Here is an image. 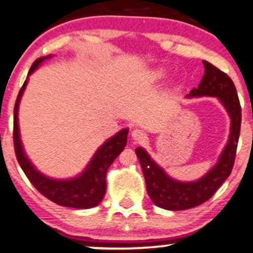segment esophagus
<instances>
[{
	"label": "esophagus",
	"instance_id": "esophagus-1",
	"mask_svg": "<svg viewBox=\"0 0 253 253\" xmlns=\"http://www.w3.org/2000/svg\"><path fill=\"white\" fill-rule=\"evenodd\" d=\"M131 135H132V138L135 141H143V140H145V138H146L145 133H144L139 128H134V129H133L132 133H131Z\"/></svg>",
	"mask_w": 253,
	"mask_h": 253
}]
</instances>
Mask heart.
I'll return each instance as SVG.
<instances>
[{"label": "heart", "instance_id": "b5f03b06", "mask_svg": "<svg viewBox=\"0 0 253 253\" xmlns=\"http://www.w3.org/2000/svg\"><path fill=\"white\" fill-rule=\"evenodd\" d=\"M165 76V73H163L162 69H157V71L154 72V77L156 78V79H160V78H162Z\"/></svg>", "mask_w": 253, "mask_h": 253}]
</instances>
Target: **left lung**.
<instances>
[{
    "instance_id": "left-lung-1",
    "label": "left lung",
    "mask_w": 253,
    "mask_h": 253,
    "mask_svg": "<svg viewBox=\"0 0 253 253\" xmlns=\"http://www.w3.org/2000/svg\"><path fill=\"white\" fill-rule=\"evenodd\" d=\"M204 76L198 87L191 90L187 97H217L230 116V134L218 162L209 173L193 182H181L171 179L158 167L143 148L135 149L139 160L146 191L155 205L167 210H186L203 204L220 188L230 175L237 154L240 135L241 107L234 83L226 73L208 61H203Z\"/></svg>"
}]
</instances>
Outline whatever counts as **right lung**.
<instances>
[{"label": "right lung", "instance_id": "1", "mask_svg": "<svg viewBox=\"0 0 253 253\" xmlns=\"http://www.w3.org/2000/svg\"><path fill=\"white\" fill-rule=\"evenodd\" d=\"M50 57L51 55L36 60L30 68L29 76H31L38 68V66L42 65L43 61L48 60ZM26 85L27 79L25 80L23 87L19 91L18 98H16L15 107H14L13 124L14 150H15L16 160L24 170L25 175L44 197H46L49 201L54 202V203L62 205V207L77 208V209H90V208L96 207L101 203L104 197L105 188H107L105 175H107L108 168L126 146L128 129H121L114 137L105 141L103 145L97 150L92 160L90 161L87 167L79 176L68 180H56L43 175L33 167L32 163L25 155L23 144L20 140V133H19L18 109Z\"/></svg>", "mask_w": 253, "mask_h": 253}]
</instances>
